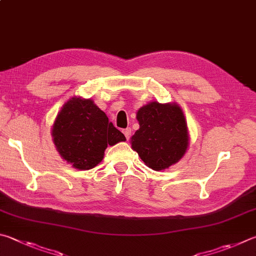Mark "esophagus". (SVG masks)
I'll list each match as a JSON object with an SVG mask.
<instances>
[{
  "mask_svg": "<svg viewBox=\"0 0 256 256\" xmlns=\"http://www.w3.org/2000/svg\"><path fill=\"white\" fill-rule=\"evenodd\" d=\"M123 133H124L125 138H126V140H130V138H131V128H128L123 130Z\"/></svg>",
  "mask_w": 256,
  "mask_h": 256,
  "instance_id": "obj_1",
  "label": "esophagus"
}]
</instances>
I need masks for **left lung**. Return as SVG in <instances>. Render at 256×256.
<instances>
[{
    "instance_id": "obj_1",
    "label": "left lung",
    "mask_w": 256,
    "mask_h": 256,
    "mask_svg": "<svg viewBox=\"0 0 256 256\" xmlns=\"http://www.w3.org/2000/svg\"><path fill=\"white\" fill-rule=\"evenodd\" d=\"M136 118L140 128L132 136V148L148 166L164 170L184 156L188 132L178 105L152 102L138 110Z\"/></svg>"
}]
</instances>
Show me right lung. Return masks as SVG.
I'll list each match as a JSON object with an SVG mask.
<instances>
[{
    "mask_svg": "<svg viewBox=\"0 0 256 256\" xmlns=\"http://www.w3.org/2000/svg\"><path fill=\"white\" fill-rule=\"evenodd\" d=\"M52 136L64 159L80 170L98 164L108 144L126 140L94 102L80 97H72L62 106L52 126Z\"/></svg>",
    "mask_w": 256,
    "mask_h": 256,
    "instance_id": "obj_1",
    "label": "right lung"
}]
</instances>
